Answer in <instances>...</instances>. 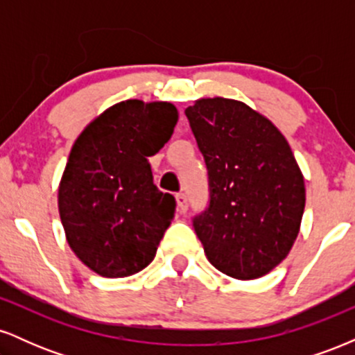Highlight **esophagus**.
I'll return each instance as SVG.
<instances>
[{
	"label": "esophagus",
	"mask_w": 355,
	"mask_h": 355,
	"mask_svg": "<svg viewBox=\"0 0 355 355\" xmlns=\"http://www.w3.org/2000/svg\"><path fill=\"white\" fill-rule=\"evenodd\" d=\"M175 198H177L178 211H180V214H187V209H189V203H187V197H185V195L178 193Z\"/></svg>",
	"instance_id": "34e87169"
}]
</instances>
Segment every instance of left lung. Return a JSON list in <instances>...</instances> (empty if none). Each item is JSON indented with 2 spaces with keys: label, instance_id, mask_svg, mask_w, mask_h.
Wrapping results in <instances>:
<instances>
[{
  "label": "left lung",
  "instance_id": "obj_1",
  "mask_svg": "<svg viewBox=\"0 0 355 355\" xmlns=\"http://www.w3.org/2000/svg\"><path fill=\"white\" fill-rule=\"evenodd\" d=\"M185 115L209 170V209L193 218L207 259L234 279L263 277L288 255L305 209L291 145L237 100L200 98Z\"/></svg>",
  "mask_w": 355,
  "mask_h": 355
}]
</instances>
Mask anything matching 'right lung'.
<instances>
[{
    "mask_svg": "<svg viewBox=\"0 0 355 355\" xmlns=\"http://www.w3.org/2000/svg\"><path fill=\"white\" fill-rule=\"evenodd\" d=\"M168 101L125 100L89 123L68 157L58 210L68 245L108 279L144 270L175 215V198L153 185L152 157L172 137Z\"/></svg>",
    "mask_w": 355,
    "mask_h": 355,
    "instance_id": "add662e5",
    "label": "right lung"
}]
</instances>
